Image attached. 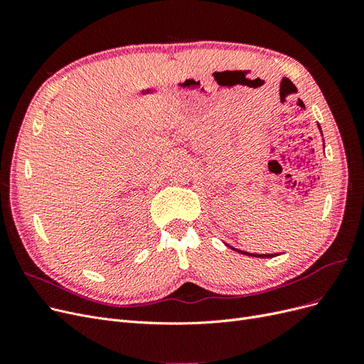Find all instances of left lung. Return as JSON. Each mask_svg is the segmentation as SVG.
Returning <instances> with one entry per match:
<instances>
[{"label": "left lung", "instance_id": "8db88e82", "mask_svg": "<svg viewBox=\"0 0 364 364\" xmlns=\"http://www.w3.org/2000/svg\"><path fill=\"white\" fill-rule=\"evenodd\" d=\"M241 253H245V255H250V257H261V258H270V257H273V255H270V253H267V255H252V253H249V252H241Z\"/></svg>", "mask_w": 364, "mask_h": 364}]
</instances>
